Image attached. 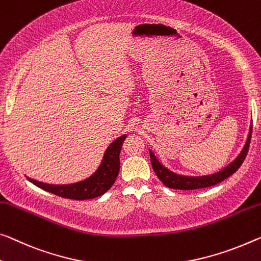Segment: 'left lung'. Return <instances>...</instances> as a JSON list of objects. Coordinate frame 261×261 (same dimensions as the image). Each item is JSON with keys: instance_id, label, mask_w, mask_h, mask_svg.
Here are the masks:
<instances>
[{"instance_id": "obj_1", "label": "left lung", "mask_w": 261, "mask_h": 261, "mask_svg": "<svg viewBox=\"0 0 261 261\" xmlns=\"http://www.w3.org/2000/svg\"><path fill=\"white\" fill-rule=\"evenodd\" d=\"M251 136H252V126L250 127V133H248L247 141L244 146L243 150L240 151V154L237 156V159L233 162H231L227 167L224 168L218 172H215L212 175L207 176H198V177H192V176H182L177 175L175 172L167 169L166 167L162 166L159 162V160L156 159V156L151 150H149L150 154V162L151 167L155 171V174L158 175L164 186L170 188V189H178V190H195V189H202V188H209L216 184L220 183L224 179L230 177L232 174H234L236 171L239 169V167L242 166L244 160H245L248 148H250L251 142Z\"/></svg>"}]
</instances>
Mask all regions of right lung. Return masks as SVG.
Segmentation results:
<instances>
[{
	"mask_svg": "<svg viewBox=\"0 0 261 261\" xmlns=\"http://www.w3.org/2000/svg\"><path fill=\"white\" fill-rule=\"evenodd\" d=\"M126 135L123 134L114 140L103 154L102 161L100 163L99 168L93 175L89 178L84 179L77 183L72 184H47L43 182L35 181V179L27 177L29 181L37 186L41 189L45 190L51 194H55L59 197L84 200L99 197L105 194V192L113 186L115 179H117L120 170V150H121L122 142L125 141Z\"/></svg>",
	"mask_w": 261,
	"mask_h": 261,
	"instance_id": "right-lung-1",
	"label": "right lung"
}]
</instances>
